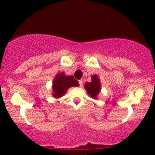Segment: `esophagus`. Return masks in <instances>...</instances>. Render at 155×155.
<instances>
[{
    "mask_svg": "<svg viewBox=\"0 0 155 155\" xmlns=\"http://www.w3.org/2000/svg\"><path fill=\"white\" fill-rule=\"evenodd\" d=\"M79 86H80V87L82 86V84H83V81H82V79H80V80H79Z\"/></svg>",
    "mask_w": 155,
    "mask_h": 155,
    "instance_id": "esophagus-1",
    "label": "esophagus"
}]
</instances>
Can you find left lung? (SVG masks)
<instances>
[{"instance_id": "1", "label": "left lung", "mask_w": 155, "mask_h": 155, "mask_svg": "<svg viewBox=\"0 0 155 155\" xmlns=\"http://www.w3.org/2000/svg\"><path fill=\"white\" fill-rule=\"evenodd\" d=\"M84 88L86 89L89 95L93 98H95L101 90V84L100 81H99V78L95 75L92 76V81L85 84Z\"/></svg>"}]
</instances>
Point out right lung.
<instances>
[{"mask_svg":"<svg viewBox=\"0 0 155 155\" xmlns=\"http://www.w3.org/2000/svg\"><path fill=\"white\" fill-rule=\"evenodd\" d=\"M79 82L77 80L74 79L72 76H65L63 73H60L56 76L53 81V96L55 97H60L66 92L71 87H78Z\"/></svg>","mask_w":155,"mask_h":155,"instance_id":"1","label":"right lung"}]
</instances>
